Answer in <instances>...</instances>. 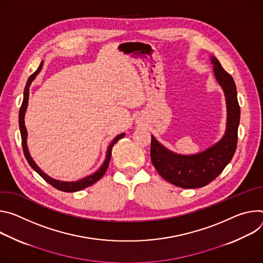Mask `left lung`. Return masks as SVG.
<instances>
[{
	"label": "left lung",
	"mask_w": 263,
	"mask_h": 263,
	"mask_svg": "<svg viewBox=\"0 0 263 263\" xmlns=\"http://www.w3.org/2000/svg\"><path fill=\"white\" fill-rule=\"evenodd\" d=\"M210 61L213 64L215 79L223 90L227 102V129L223 137L206 151L186 156L167 149L152 136L151 158L155 168L164 180L181 188L194 189L208 185L230 163L237 146L240 107L236 85L216 57L211 56Z\"/></svg>",
	"instance_id": "1"
}]
</instances>
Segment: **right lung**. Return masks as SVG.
<instances>
[{
	"label": "right lung",
	"mask_w": 263,
	"mask_h": 263,
	"mask_svg": "<svg viewBox=\"0 0 263 263\" xmlns=\"http://www.w3.org/2000/svg\"><path fill=\"white\" fill-rule=\"evenodd\" d=\"M43 68V62L41 63L40 67L37 68V70L32 74L30 75V77L28 78V81L26 83V86H25V91H24V99H23V103H22V106L20 108V114H18V125H20V130H21V136H22V145H23V151H24V155H25V158L26 160L28 161L29 165H30L39 174L40 176L47 182L49 183L51 186H53L54 188L61 190V191H64V192H75V191H79V190H82L86 187H89L93 184H95L97 181H99L102 177L103 174L105 173L107 167H108V164H109V161H110V157H111V149H112V146L116 142H118V140L122 139L124 137V133L123 134H120L117 136L112 141L111 143L108 145L107 147V152H106V157H105V160L102 164V166L93 174H91V176H87L79 181H75V182H64V181H57V180H54L52 178H50L49 176H47V174L41 170V168L35 164V162L32 160L30 154H29V151H28V147H27V129H26V126H25V112H26V109H27V105H28V99H29V87H30V84L31 82L35 79V77L39 75V73L41 72Z\"/></svg>",
	"instance_id": "add662e5"
}]
</instances>
